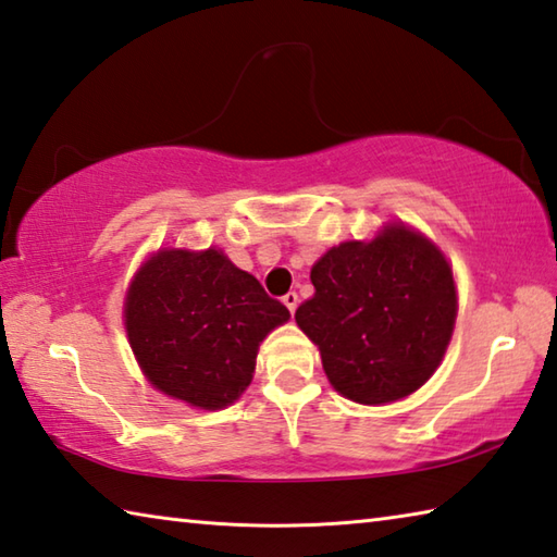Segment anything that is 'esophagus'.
<instances>
[{
	"instance_id": "34e87169",
	"label": "esophagus",
	"mask_w": 557,
	"mask_h": 557,
	"mask_svg": "<svg viewBox=\"0 0 557 557\" xmlns=\"http://www.w3.org/2000/svg\"><path fill=\"white\" fill-rule=\"evenodd\" d=\"M282 301H285V307L289 309V313H295V309H297V305H299V297H297V292H287V295L282 297Z\"/></svg>"
}]
</instances>
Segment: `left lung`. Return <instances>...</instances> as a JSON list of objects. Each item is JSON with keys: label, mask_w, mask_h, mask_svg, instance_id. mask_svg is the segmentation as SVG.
Wrapping results in <instances>:
<instances>
[{"label": "left lung", "mask_w": 557, "mask_h": 557, "mask_svg": "<svg viewBox=\"0 0 557 557\" xmlns=\"http://www.w3.org/2000/svg\"><path fill=\"white\" fill-rule=\"evenodd\" d=\"M311 285L295 319L343 397L397 401L438 368L458 299L431 240L407 226H387L370 244L348 240L313 262Z\"/></svg>", "instance_id": "obj_1"}]
</instances>
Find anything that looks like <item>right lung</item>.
Returning <instances> with one entry per match:
<instances>
[{
    "label": "right lung",
    "mask_w": 557,
    "mask_h": 557,
    "mask_svg": "<svg viewBox=\"0 0 557 557\" xmlns=\"http://www.w3.org/2000/svg\"><path fill=\"white\" fill-rule=\"evenodd\" d=\"M131 348L153 387L201 409L238 399L260 341L289 319L224 252L160 250L126 295Z\"/></svg>",
    "instance_id": "obj_1"
}]
</instances>
